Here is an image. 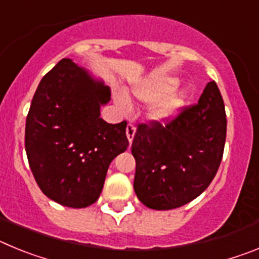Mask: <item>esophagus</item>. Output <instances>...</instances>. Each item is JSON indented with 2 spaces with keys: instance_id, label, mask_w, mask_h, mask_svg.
Here are the masks:
<instances>
[{
  "instance_id": "obj_1",
  "label": "esophagus",
  "mask_w": 259,
  "mask_h": 259,
  "mask_svg": "<svg viewBox=\"0 0 259 259\" xmlns=\"http://www.w3.org/2000/svg\"><path fill=\"white\" fill-rule=\"evenodd\" d=\"M135 132H136V127H135V124H132V123H128L127 128H125V134H127V137H128V140H130V143H132V140H134Z\"/></svg>"
}]
</instances>
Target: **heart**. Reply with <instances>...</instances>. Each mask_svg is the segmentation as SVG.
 Returning a JSON list of instances; mask_svg holds the SVG:
<instances>
[{
  "label": "heart",
  "instance_id": "heart-1",
  "mask_svg": "<svg viewBox=\"0 0 259 259\" xmlns=\"http://www.w3.org/2000/svg\"><path fill=\"white\" fill-rule=\"evenodd\" d=\"M178 84H179V81L175 77L158 76L136 87L134 89V93L141 101L150 102L158 100L153 105L150 114H152L153 118L164 122V120H168L176 115V113L179 111V109L184 104L185 98H187L185 92H172L174 89L178 87ZM115 101L122 110H124V111L130 110L131 102L125 95L116 93Z\"/></svg>",
  "mask_w": 259,
  "mask_h": 259
}]
</instances>
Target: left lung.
Listing matches in <instances>:
<instances>
[{
    "mask_svg": "<svg viewBox=\"0 0 259 259\" xmlns=\"http://www.w3.org/2000/svg\"><path fill=\"white\" fill-rule=\"evenodd\" d=\"M226 110L214 80L197 104L182 107L164 124L141 123L132 141L136 159L134 189L154 210L180 207L210 185L223 157Z\"/></svg>",
    "mask_w": 259,
    "mask_h": 259,
    "instance_id": "left-lung-1",
    "label": "left lung"
}]
</instances>
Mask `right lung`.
<instances>
[{"label": "right lung", "mask_w": 259, "mask_h": 259, "mask_svg": "<svg viewBox=\"0 0 259 259\" xmlns=\"http://www.w3.org/2000/svg\"><path fill=\"white\" fill-rule=\"evenodd\" d=\"M110 88L70 58L42 77L26 122V152L42 193L63 206L87 207L104 188L107 168L128 146L127 122L100 118Z\"/></svg>", "instance_id": "1"}]
</instances>
